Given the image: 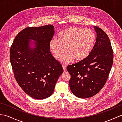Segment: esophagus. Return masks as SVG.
<instances>
[{"instance_id":"obj_1","label":"esophagus","mask_w":122,"mask_h":122,"mask_svg":"<svg viewBox=\"0 0 122 122\" xmlns=\"http://www.w3.org/2000/svg\"><path fill=\"white\" fill-rule=\"evenodd\" d=\"M62 67H63V70L66 71V65H62Z\"/></svg>"}]
</instances>
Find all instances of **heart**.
<instances>
[{
  "instance_id": "b5f03b06",
  "label": "heart",
  "mask_w": 122,
  "mask_h": 122,
  "mask_svg": "<svg viewBox=\"0 0 122 122\" xmlns=\"http://www.w3.org/2000/svg\"><path fill=\"white\" fill-rule=\"evenodd\" d=\"M95 40V33L92 30L72 27L60 32L58 39H52L49 46L56 59H61L66 51L61 61L68 63L73 59L80 61L86 59L92 52Z\"/></svg>"
}]
</instances>
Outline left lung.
Segmentation results:
<instances>
[{"mask_svg":"<svg viewBox=\"0 0 122 122\" xmlns=\"http://www.w3.org/2000/svg\"><path fill=\"white\" fill-rule=\"evenodd\" d=\"M97 40L90 55L67 66L70 74V88L76 97L86 98L97 94L107 82L113 62V51L104 31L95 26Z\"/></svg>","mask_w":122,"mask_h":122,"instance_id":"left-lung-1","label":"left lung"}]
</instances>
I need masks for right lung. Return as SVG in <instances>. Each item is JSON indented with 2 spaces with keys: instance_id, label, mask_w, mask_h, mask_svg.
Wrapping results in <instances>:
<instances>
[{
  "instance_id": "obj_1",
  "label": "right lung",
  "mask_w": 122,
  "mask_h": 122,
  "mask_svg": "<svg viewBox=\"0 0 122 122\" xmlns=\"http://www.w3.org/2000/svg\"><path fill=\"white\" fill-rule=\"evenodd\" d=\"M54 27L48 25L27 27L15 38L10 50V61L15 78L30 97L42 100L50 97L63 68L50 51L49 42L54 35ZM36 41L30 47V40Z\"/></svg>"
}]
</instances>
